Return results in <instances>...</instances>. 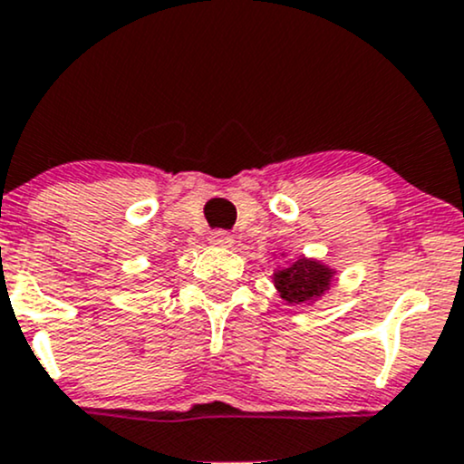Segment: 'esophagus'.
Returning a JSON list of instances; mask_svg holds the SVG:
<instances>
[{
    "label": "esophagus",
    "mask_w": 464,
    "mask_h": 464,
    "mask_svg": "<svg viewBox=\"0 0 464 464\" xmlns=\"http://www.w3.org/2000/svg\"><path fill=\"white\" fill-rule=\"evenodd\" d=\"M209 242L214 244V246H220V248H231L233 244H236V239H233L231 233L227 231H214L209 236Z\"/></svg>",
    "instance_id": "obj_1"
}]
</instances>
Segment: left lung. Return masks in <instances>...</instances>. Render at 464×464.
Returning <instances> with one entry per match:
<instances>
[{"label":"left lung","instance_id":"obj_1","mask_svg":"<svg viewBox=\"0 0 464 464\" xmlns=\"http://www.w3.org/2000/svg\"><path fill=\"white\" fill-rule=\"evenodd\" d=\"M281 257H285V253H281ZM335 279H338V270L334 266L321 259L305 257V255L292 262L287 259L284 266L273 270V284L287 305L312 307L324 295H329Z\"/></svg>","mask_w":464,"mask_h":464}]
</instances>
